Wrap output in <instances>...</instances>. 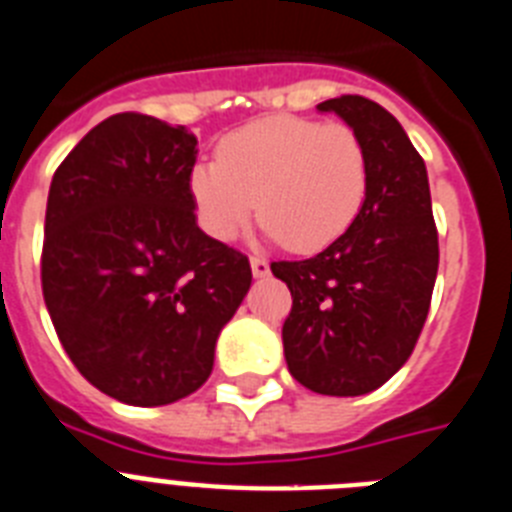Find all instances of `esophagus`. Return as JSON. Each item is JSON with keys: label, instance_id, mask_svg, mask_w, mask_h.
<instances>
[{"label": "esophagus", "instance_id": "esophagus-1", "mask_svg": "<svg viewBox=\"0 0 512 512\" xmlns=\"http://www.w3.org/2000/svg\"><path fill=\"white\" fill-rule=\"evenodd\" d=\"M251 269H253V277H266V274H269V261L256 253V256H251Z\"/></svg>", "mask_w": 512, "mask_h": 512}]
</instances>
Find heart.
Returning a JSON list of instances; mask_svg holds the SVG:
<instances>
[{
	"mask_svg": "<svg viewBox=\"0 0 512 512\" xmlns=\"http://www.w3.org/2000/svg\"><path fill=\"white\" fill-rule=\"evenodd\" d=\"M369 162L350 125L277 114L227 133L217 162H196L188 193L201 230L232 240L253 211L293 251H322L358 217Z\"/></svg>",
	"mask_w": 512,
	"mask_h": 512,
	"instance_id": "heart-1",
	"label": "heart"
}]
</instances>
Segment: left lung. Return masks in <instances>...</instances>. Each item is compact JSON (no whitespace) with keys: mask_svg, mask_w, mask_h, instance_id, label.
I'll use <instances>...</instances> for the list:
<instances>
[{"mask_svg":"<svg viewBox=\"0 0 512 512\" xmlns=\"http://www.w3.org/2000/svg\"><path fill=\"white\" fill-rule=\"evenodd\" d=\"M356 130L369 162L358 217L311 259L272 261L293 295L282 324L293 379L353 398L382 387L411 358L439 266L437 225L424 159L400 122L356 94L319 104Z\"/></svg>","mask_w":512,"mask_h":512,"instance_id":"left-lung-1","label":"left lung"}]
</instances>
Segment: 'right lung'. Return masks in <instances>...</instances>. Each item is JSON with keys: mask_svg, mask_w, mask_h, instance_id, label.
Wrapping results in <instances>:
<instances>
[{"mask_svg": "<svg viewBox=\"0 0 512 512\" xmlns=\"http://www.w3.org/2000/svg\"><path fill=\"white\" fill-rule=\"evenodd\" d=\"M198 138L122 112L62 159L46 201L41 290L75 369L109 398L167 405L214 366L219 329L251 287L246 253L196 222Z\"/></svg>", "mask_w": 512, "mask_h": 512, "instance_id": "obj_1", "label": "right lung"}]
</instances>
